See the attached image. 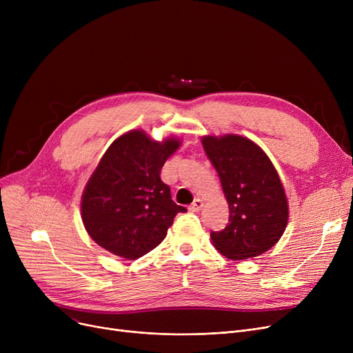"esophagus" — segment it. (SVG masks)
I'll return each instance as SVG.
<instances>
[{
	"instance_id": "obj_1",
	"label": "esophagus",
	"mask_w": 353,
	"mask_h": 353,
	"mask_svg": "<svg viewBox=\"0 0 353 353\" xmlns=\"http://www.w3.org/2000/svg\"><path fill=\"white\" fill-rule=\"evenodd\" d=\"M203 206H205V203H203L201 199H194V201L189 206V210L190 212H199V210L203 209Z\"/></svg>"
}]
</instances>
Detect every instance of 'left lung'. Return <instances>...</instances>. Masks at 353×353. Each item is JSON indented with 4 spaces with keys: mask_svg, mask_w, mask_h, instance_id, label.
<instances>
[{
    "mask_svg": "<svg viewBox=\"0 0 353 353\" xmlns=\"http://www.w3.org/2000/svg\"><path fill=\"white\" fill-rule=\"evenodd\" d=\"M203 148L216 169L229 205V223L212 232L214 248L230 261L256 257L282 237L289 206L279 174L252 140L226 134L205 136Z\"/></svg>",
    "mask_w": 353,
    "mask_h": 353,
    "instance_id": "obj_1",
    "label": "left lung"
}]
</instances>
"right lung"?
Masks as SVG:
<instances>
[{
  "instance_id": "obj_1",
  "label": "right lung",
  "mask_w": 353,
  "mask_h": 353,
  "mask_svg": "<svg viewBox=\"0 0 353 353\" xmlns=\"http://www.w3.org/2000/svg\"><path fill=\"white\" fill-rule=\"evenodd\" d=\"M174 137L156 141L132 130L111 143L81 197V219L90 237L116 256L134 261L161 243L177 213L160 179L177 148Z\"/></svg>"
}]
</instances>
